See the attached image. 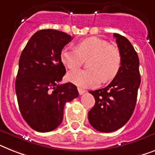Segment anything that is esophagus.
I'll list each match as a JSON object with an SVG mask.
<instances>
[{
  "label": "esophagus",
  "mask_w": 155,
  "mask_h": 155,
  "mask_svg": "<svg viewBox=\"0 0 155 155\" xmlns=\"http://www.w3.org/2000/svg\"><path fill=\"white\" fill-rule=\"evenodd\" d=\"M78 93H79V94H80V95H82V94H84V93L86 92L85 89H81V88H78Z\"/></svg>",
  "instance_id": "esophagus-1"
}]
</instances>
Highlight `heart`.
<instances>
[{"instance_id": "1", "label": "heart", "mask_w": 155, "mask_h": 155, "mask_svg": "<svg viewBox=\"0 0 155 155\" xmlns=\"http://www.w3.org/2000/svg\"><path fill=\"white\" fill-rule=\"evenodd\" d=\"M88 61V70L71 71L67 78L81 87H96L101 82L112 80L121 66V54L118 47L98 37H89L77 43L76 49L64 48L61 60L70 70L79 68L84 60Z\"/></svg>"}]
</instances>
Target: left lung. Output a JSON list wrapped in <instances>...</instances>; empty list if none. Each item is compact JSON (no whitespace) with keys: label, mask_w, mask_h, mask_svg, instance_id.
Segmentation results:
<instances>
[{"label":"left lung","mask_w":155,"mask_h":155,"mask_svg":"<svg viewBox=\"0 0 155 155\" xmlns=\"http://www.w3.org/2000/svg\"><path fill=\"white\" fill-rule=\"evenodd\" d=\"M113 35L121 54L120 68L108 86L89 92L95 98L88 114L89 121L101 132L116 131L129 120L141 82L139 57L134 47L124 36L116 33Z\"/></svg>","instance_id":"8db88e82"}]
</instances>
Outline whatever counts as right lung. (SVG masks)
<instances>
[{"label":"right lung","mask_w":155,"mask_h":155,"mask_svg":"<svg viewBox=\"0 0 155 155\" xmlns=\"http://www.w3.org/2000/svg\"><path fill=\"white\" fill-rule=\"evenodd\" d=\"M72 39L60 31H38L21 53L16 93L20 113L35 131L54 130L62 123L66 102L78 97L74 84L59 85L66 74L61 52Z\"/></svg>","instance_id":"1"}]
</instances>
